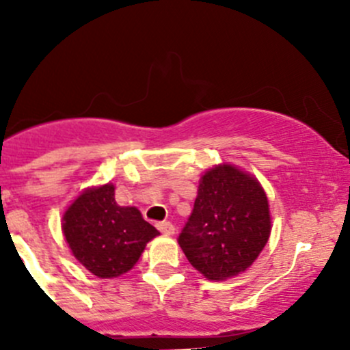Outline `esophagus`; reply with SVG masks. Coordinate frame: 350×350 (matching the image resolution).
Wrapping results in <instances>:
<instances>
[{"mask_svg": "<svg viewBox=\"0 0 350 350\" xmlns=\"http://www.w3.org/2000/svg\"><path fill=\"white\" fill-rule=\"evenodd\" d=\"M157 228L165 235L174 234V225H172L171 221H161V224H157Z\"/></svg>", "mask_w": 350, "mask_h": 350, "instance_id": "1", "label": "esophagus"}]
</instances>
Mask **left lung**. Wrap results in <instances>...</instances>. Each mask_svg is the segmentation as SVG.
Segmentation results:
<instances>
[{
	"label": "left lung",
	"mask_w": 350,
	"mask_h": 350,
	"mask_svg": "<svg viewBox=\"0 0 350 350\" xmlns=\"http://www.w3.org/2000/svg\"><path fill=\"white\" fill-rule=\"evenodd\" d=\"M269 234V204L262 186L247 172L224 164L201 178L178 242L204 278L224 281L252 266Z\"/></svg>",
	"instance_id": "1"
}]
</instances>
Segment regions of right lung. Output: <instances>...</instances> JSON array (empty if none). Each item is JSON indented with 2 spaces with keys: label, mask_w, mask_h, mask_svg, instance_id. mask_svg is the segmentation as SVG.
Returning a JSON list of instances; mask_svg holds the SVG:
<instances>
[{
  "label": "right lung",
  "mask_w": 350,
  "mask_h": 350,
  "mask_svg": "<svg viewBox=\"0 0 350 350\" xmlns=\"http://www.w3.org/2000/svg\"><path fill=\"white\" fill-rule=\"evenodd\" d=\"M62 230L74 257L98 278H116L135 266L159 232L133 206H118L115 186L86 189L64 213Z\"/></svg>",
  "instance_id": "right-lung-1"
}]
</instances>
